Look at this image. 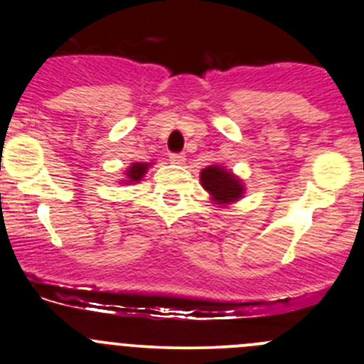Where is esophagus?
Masks as SVG:
<instances>
[{
  "instance_id": "1",
  "label": "esophagus",
  "mask_w": 364,
  "mask_h": 364,
  "mask_svg": "<svg viewBox=\"0 0 364 364\" xmlns=\"http://www.w3.org/2000/svg\"><path fill=\"white\" fill-rule=\"evenodd\" d=\"M185 153H172L171 155V161L172 164H176V165H183L185 164Z\"/></svg>"
}]
</instances>
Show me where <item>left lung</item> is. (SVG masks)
I'll return each mask as SVG.
<instances>
[{
    "label": "left lung",
    "mask_w": 364,
    "mask_h": 364,
    "mask_svg": "<svg viewBox=\"0 0 364 364\" xmlns=\"http://www.w3.org/2000/svg\"><path fill=\"white\" fill-rule=\"evenodd\" d=\"M200 185L211 196V200L218 205L232 204L245 193V186L232 172L220 165H209L200 172Z\"/></svg>",
    "instance_id": "obj_1"
}]
</instances>
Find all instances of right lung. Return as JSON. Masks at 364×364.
I'll return each instance as SVG.
<instances>
[{
    "instance_id": "obj_1",
    "label": "right lung",
    "mask_w": 364,
    "mask_h": 364,
    "mask_svg": "<svg viewBox=\"0 0 364 364\" xmlns=\"http://www.w3.org/2000/svg\"><path fill=\"white\" fill-rule=\"evenodd\" d=\"M149 165L151 164H141V161H135V164H132L130 167H128V171L124 172V176H127V179H124V183H139L142 178H144V174L148 172Z\"/></svg>"
}]
</instances>
